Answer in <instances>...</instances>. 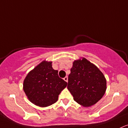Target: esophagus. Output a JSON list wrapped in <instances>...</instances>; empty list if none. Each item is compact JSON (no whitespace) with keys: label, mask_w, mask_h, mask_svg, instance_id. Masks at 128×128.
<instances>
[{"label":"esophagus","mask_w":128,"mask_h":128,"mask_svg":"<svg viewBox=\"0 0 128 128\" xmlns=\"http://www.w3.org/2000/svg\"><path fill=\"white\" fill-rule=\"evenodd\" d=\"M64 80L65 81H66V82H67V81H68V77L67 76H66V77H64Z\"/></svg>","instance_id":"34e87169"}]
</instances>
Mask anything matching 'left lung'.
<instances>
[{
    "mask_svg": "<svg viewBox=\"0 0 128 128\" xmlns=\"http://www.w3.org/2000/svg\"><path fill=\"white\" fill-rule=\"evenodd\" d=\"M67 89L76 102L89 107L97 103L104 95L106 80L97 67L83 58L73 63Z\"/></svg>",
    "mask_w": 128,
    "mask_h": 128,
    "instance_id": "1",
    "label": "left lung"
}]
</instances>
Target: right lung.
Segmentation results:
<instances>
[{
  "label": "right lung",
  "mask_w": 128,
  "mask_h": 128,
  "mask_svg": "<svg viewBox=\"0 0 128 128\" xmlns=\"http://www.w3.org/2000/svg\"><path fill=\"white\" fill-rule=\"evenodd\" d=\"M52 62L42 61L28 74L24 81V90L29 100L40 107H47L58 101V95L67 82L60 78Z\"/></svg>",
  "instance_id": "1"
}]
</instances>
